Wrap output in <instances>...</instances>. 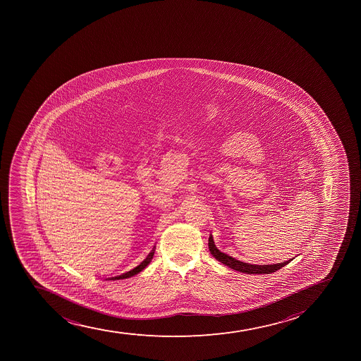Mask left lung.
Masks as SVG:
<instances>
[{"label": "left lung", "instance_id": "obj_1", "mask_svg": "<svg viewBox=\"0 0 361 361\" xmlns=\"http://www.w3.org/2000/svg\"><path fill=\"white\" fill-rule=\"evenodd\" d=\"M208 246H209L212 255H213L216 260L220 261L221 264H226V266H228L229 268H232L234 271L246 273V274H269V273L278 271V269L283 267V266H286V264L293 260V259H289L288 261H285V262H281V264H246V262L236 260L234 257H229L227 254L220 252V250L215 247L213 238H209V240H208Z\"/></svg>", "mask_w": 361, "mask_h": 361}]
</instances>
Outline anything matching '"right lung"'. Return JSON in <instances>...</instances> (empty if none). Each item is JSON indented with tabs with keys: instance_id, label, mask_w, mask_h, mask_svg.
Listing matches in <instances>:
<instances>
[{
	"instance_id": "obj_1",
	"label": "right lung",
	"mask_w": 361,
	"mask_h": 361,
	"mask_svg": "<svg viewBox=\"0 0 361 361\" xmlns=\"http://www.w3.org/2000/svg\"><path fill=\"white\" fill-rule=\"evenodd\" d=\"M154 252H155V246L153 247V250H150V253L147 255L146 259H143V261H141L136 267L133 268L130 271H125V273H122L120 275H115V276H111V278H106V280H122V279L130 278V276H134V275L137 274L140 271H143L145 268L148 266L152 259L154 257Z\"/></svg>"
}]
</instances>
